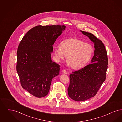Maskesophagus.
<instances>
[{
    "mask_svg": "<svg viewBox=\"0 0 122 122\" xmlns=\"http://www.w3.org/2000/svg\"><path fill=\"white\" fill-rule=\"evenodd\" d=\"M62 72L64 74H67V71H66L65 70H62Z\"/></svg>",
    "mask_w": 122,
    "mask_h": 122,
    "instance_id": "1",
    "label": "esophagus"
}]
</instances>
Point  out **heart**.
Returning <instances> with one entry per match:
<instances>
[{
  "instance_id": "1",
  "label": "heart",
  "mask_w": 122,
  "mask_h": 122,
  "mask_svg": "<svg viewBox=\"0 0 122 122\" xmlns=\"http://www.w3.org/2000/svg\"><path fill=\"white\" fill-rule=\"evenodd\" d=\"M56 58L63 60L67 57V62L75 70L83 67L91 58L93 52L92 46L77 38H72L62 41L60 46L53 49Z\"/></svg>"
}]
</instances>
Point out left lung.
Here are the masks:
<instances>
[{
  "label": "left lung",
  "mask_w": 122,
  "mask_h": 122,
  "mask_svg": "<svg viewBox=\"0 0 122 122\" xmlns=\"http://www.w3.org/2000/svg\"><path fill=\"white\" fill-rule=\"evenodd\" d=\"M94 44V55L91 64L70 75L68 95L76 101H84L94 97L106 80L108 58L104 44L94 35L81 30Z\"/></svg>",
  "instance_id": "1"
}]
</instances>
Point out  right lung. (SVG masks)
Wrapping results in <instances>:
<instances>
[{"label": "right lung", "mask_w": 122, "mask_h": 122, "mask_svg": "<svg viewBox=\"0 0 122 122\" xmlns=\"http://www.w3.org/2000/svg\"><path fill=\"white\" fill-rule=\"evenodd\" d=\"M65 25H38L29 30L20 42L16 70L22 88L36 97L46 96L60 66L52 62L54 43Z\"/></svg>", "instance_id": "obj_1"}]
</instances>
